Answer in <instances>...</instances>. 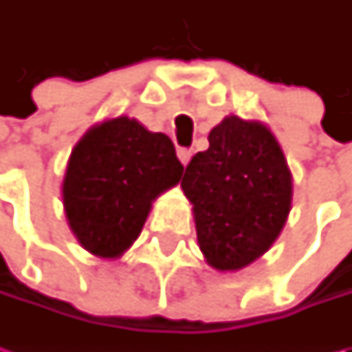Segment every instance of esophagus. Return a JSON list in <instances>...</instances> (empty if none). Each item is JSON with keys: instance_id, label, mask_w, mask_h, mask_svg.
<instances>
[{"instance_id": "esophagus-1", "label": "esophagus", "mask_w": 352, "mask_h": 352, "mask_svg": "<svg viewBox=\"0 0 352 352\" xmlns=\"http://www.w3.org/2000/svg\"><path fill=\"white\" fill-rule=\"evenodd\" d=\"M178 158H180V162L186 166V164L190 162V158H192V151H188V148H178Z\"/></svg>"}]
</instances>
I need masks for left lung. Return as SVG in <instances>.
<instances>
[{"label":"left lung","instance_id":"8db88e82","mask_svg":"<svg viewBox=\"0 0 352 352\" xmlns=\"http://www.w3.org/2000/svg\"><path fill=\"white\" fill-rule=\"evenodd\" d=\"M210 148L186 166L197 243L215 270H241L272 247L292 206V174L276 137L261 121L229 116Z\"/></svg>","mask_w":352,"mask_h":352}]
</instances>
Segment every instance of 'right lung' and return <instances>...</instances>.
I'll list each match as a JSON object with an SVG mask.
<instances>
[{
  "label": "right lung",
  "mask_w": 352,
  "mask_h": 352,
  "mask_svg": "<svg viewBox=\"0 0 352 352\" xmlns=\"http://www.w3.org/2000/svg\"><path fill=\"white\" fill-rule=\"evenodd\" d=\"M174 144L137 119L91 127L74 146L62 184L66 219L84 249L117 258L137 241L156 197L182 178Z\"/></svg>",
  "instance_id": "right-lung-1"
}]
</instances>
